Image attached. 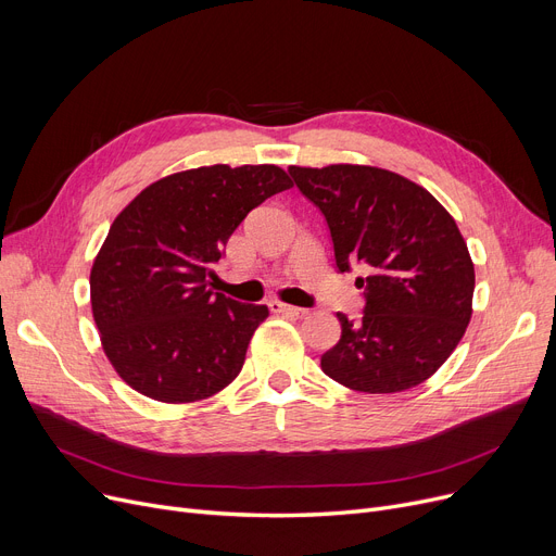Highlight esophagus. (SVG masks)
I'll use <instances>...</instances> for the list:
<instances>
[{
    "label": "esophagus",
    "instance_id": "esophagus-1",
    "mask_svg": "<svg viewBox=\"0 0 556 556\" xmlns=\"http://www.w3.org/2000/svg\"><path fill=\"white\" fill-rule=\"evenodd\" d=\"M270 311L277 313V315H286V317H304L306 315V308L290 306V304H283V302H270Z\"/></svg>",
    "mask_w": 556,
    "mask_h": 556
}]
</instances>
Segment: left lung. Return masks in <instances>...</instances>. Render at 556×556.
<instances>
[{
    "label": "left lung",
    "mask_w": 556,
    "mask_h": 556,
    "mask_svg": "<svg viewBox=\"0 0 556 556\" xmlns=\"http://www.w3.org/2000/svg\"><path fill=\"white\" fill-rule=\"evenodd\" d=\"M325 214L340 273L363 263L365 313H338L342 336L319 361L340 386L392 394L440 369L471 319L476 270L453 216L399 173L331 164L288 166Z\"/></svg>",
    "instance_id": "1"
}]
</instances>
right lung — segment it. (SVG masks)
Segmentation results:
<instances>
[{
    "instance_id": "obj_1",
    "label": "right lung",
    "mask_w": 556,
    "mask_h": 556,
    "mask_svg": "<svg viewBox=\"0 0 556 556\" xmlns=\"http://www.w3.org/2000/svg\"><path fill=\"white\" fill-rule=\"evenodd\" d=\"M290 187L275 164L200 166L146 187L114 218L90 298L103 352L132 390L191 403L239 376L268 306L214 293V263L243 218Z\"/></svg>"
}]
</instances>
